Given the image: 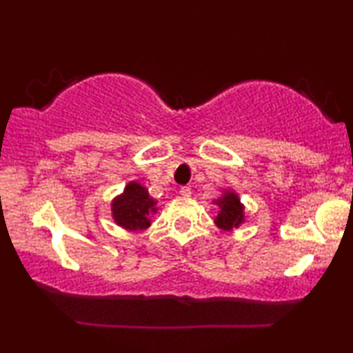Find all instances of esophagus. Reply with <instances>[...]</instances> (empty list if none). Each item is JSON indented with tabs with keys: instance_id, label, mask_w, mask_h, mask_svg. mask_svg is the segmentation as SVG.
Segmentation results:
<instances>
[{
	"instance_id": "34e87169",
	"label": "esophagus",
	"mask_w": 353,
	"mask_h": 353,
	"mask_svg": "<svg viewBox=\"0 0 353 353\" xmlns=\"http://www.w3.org/2000/svg\"><path fill=\"white\" fill-rule=\"evenodd\" d=\"M180 194L183 197H190L191 196V188L190 186H181L180 188Z\"/></svg>"
}]
</instances>
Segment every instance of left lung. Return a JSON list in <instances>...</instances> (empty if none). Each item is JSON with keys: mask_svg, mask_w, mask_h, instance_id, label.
I'll return each mask as SVG.
<instances>
[{"mask_svg": "<svg viewBox=\"0 0 353 353\" xmlns=\"http://www.w3.org/2000/svg\"><path fill=\"white\" fill-rule=\"evenodd\" d=\"M214 204L220 209L215 219V225L220 230L231 231L244 223V205L241 204L239 196L234 191L226 190L223 196L214 201Z\"/></svg>", "mask_w": 353, "mask_h": 353, "instance_id": "left-lung-1", "label": "left lung"}]
</instances>
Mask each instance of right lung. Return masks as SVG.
I'll list each match as a JSON object with an SVG mask.
<instances>
[{"instance_id": "right-lung-1", "label": "right lung", "mask_w": 353, "mask_h": 353, "mask_svg": "<svg viewBox=\"0 0 353 353\" xmlns=\"http://www.w3.org/2000/svg\"><path fill=\"white\" fill-rule=\"evenodd\" d=\"M157 201L138 181H130L123 192L112 201V219L128 231H143L151 225V215L157 212Z\"/></svg>"}]
</instances>
